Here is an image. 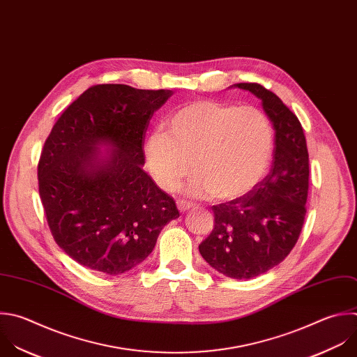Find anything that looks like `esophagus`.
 <instances>
[{
    "label": "esophagus",
    "instance_id": "obj_1",
    "mask_svg": "<svg viewBox=\"0 0 357 357\" xmlns=\"http://www.w3.org/2000/svg\"><path fill=\"white\" fill-rule=\"evenodd\" d=\"M178 208H179V211H186V210H190V208H193L196 204L195 203H192V202H188V200H178Z\"/></svg>",
    "mask_w": 357,
    "mask_h": 357
}]
</instances>
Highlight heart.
<instances>
[{"instance_id":"obj_1","label":"heart","mask_w":357,"mask_h":357,"mask_svg":"<svg viewBox=\"0 0 357 357\" xmlns=\"http://www.w3.org/2000/svg\"><path fill=\"white\" fill-rule=\"evenodd\" d=\"M273 140L271 121L258 107L197 99L174 110L164 132L147 137L144 157L161 189L178 190L195 171L192 195L231 202L262 181Z\"/></svg>"}]
</instances>
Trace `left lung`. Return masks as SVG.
I'll use <instances>...</instances> for the list:
<instances>
[{"instance_id": "1", "label": "left lung", "mask_w": 357, "mask_h": 357, "mask_svg": "<svg viewBox=\"0 0 357 357\" xmlns=\"http://www.w3.org/2000/svg\"><path fill=\"white\" fill-rule=\"evenodd\" d=\"M262 100L275 128L271 172L248 195L213 206L214 228L199 245L203 259L232 279H252L278 266L303 229L308 196V150L297 116L257 82L235 84Z\"/></svg>"}]
</instances>
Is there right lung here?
I'll list each match as a JSON object with an SVG mask.
<instances>
[{"mask_svg": "<svg viewBox=\"0 0 357 357\" xmlns=\"http://www.w3.org/2000/svg\"><path fill=\"white\" fill-rule=\"evenodd\" d=\"M172 95L123 84L89 86L66 107L38 164L39 195L56 244L79 265L121 275L154 250L161 229L179 217L144 165L150 119ZM100 142L115 153L102 165Z\"/></svg>", "mask_w": 357, "mask_h": 357, "instance_id": "add662e5", "label": "right lung"}]
</instances>
